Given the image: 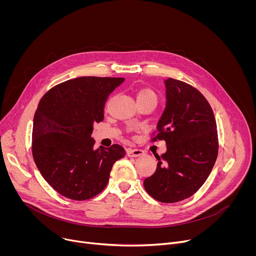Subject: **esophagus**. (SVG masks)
<instances>
[{
    "instance_id": "1",
    "label": "esophagus",
    "mask_w": 256,
    "mask_h": 256,
    "mask_svg": "<svg viewBox=\"0 0 256 256\" xmlns=\"http://www.w3.org/2000/svg\"><path fill=\"white\" fill-rule=\"evenodd\" d=\"M126 154L128 157H140L144 154V152L140 149H128Z\"/></svg>"
}]
</instances>
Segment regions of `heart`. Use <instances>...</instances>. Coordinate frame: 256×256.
Returning <instances> with one entry per match:
<instances>
[{
    "instance_id": "1",
    "label": "heart",
    "mask_w": 256,
    "mask_h": 256,
    "mask_svg": "<svg viewBox=\"0 0 256 256\" xmlns=\"http://www.w3.org/2000/svg\"><path fill=\"white\" fill-rule=\"evenodd\" d=\"M157 95L156 93L149 88L140 89L136 93V101H151L157 104Z\"/></svg>"
}]
</instances>
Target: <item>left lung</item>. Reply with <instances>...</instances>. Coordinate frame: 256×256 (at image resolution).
<instances>
[{"label":"left lung","mask_w":256,"mask_h":256,"mask_svg":"<svg viewBox=\"0 0 256 256\" xmlns=\"http://www.w3.org/2000/svg\"><path fill=\"white\" fill-rule=\"evenodd\" d=\"M166 103L154 140H164L166 152L156 155L155 173L144 188L161 202H176L196 194L208 177L218 156V132L206 99L192 86L164 81Z\"/></svg>","instance_id":"1"}]
</instances>
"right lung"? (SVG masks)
<instances>
[{"mask_svg": "<svg viewBox=\"0 0 256 256\" xmlns=\"http://www.w3.org/2000/svg\"><path fill=\"white\" fill-rule=\"evenodd\" d=\"M124 78L80 77L52 88L33 118L32 155L42 177L60 194L86 200L100 194L122 146L94 149L93 126L104 118L105 102Z\"/></svg>", "mask_w": 256, "mask_h": 256, "instance_id": "right-lung-1", "label": "right lung"}]
</instances>
